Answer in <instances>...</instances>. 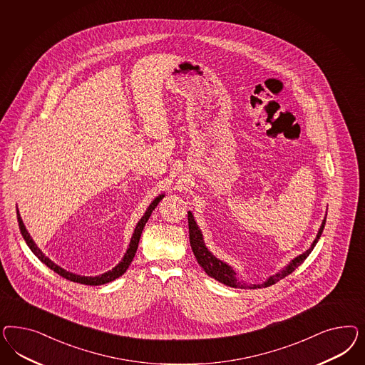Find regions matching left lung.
<instances>
[{
    "instance_id": "left-lung-1",
    "label": "left lung",
    "mask_w": 365,
    "mask_h": 365,
    "mask_svg": "<svg viewBox=\"0 0 365 365\" xmlns=\"http://www.w3.org/2000/svg\"><path fill=\"white\" fill-rule=\"evenodd\" d=\"M325 221H327V214H325V218H324V221L321 223L319 232H317L313 243L310 245L309 249L307 252H304L302 255H297L296 258H293L282 270H279L276 274L269 277L262 284H250V285H247L245 281H241L237 277V273H235V270L232 269V266L227 265L226 262H223L220 258H217L215 255L211 253L210 250L205 245L203 234L200 232V229H199L197 222L194 220V215L191 214V211H188L190 245H191L192 253L195 255L199 265L203 267L206 274L211 277V278H214V279H217V281H220L221 284H225L227 287H240V289H245V287H249V289L267 287L273 285V284H276L279 279L289 276L290 273H293L307 259V257L312 253V250L314 249L316 243L319 242V240H320L321 234H322V230H324V226H325Z\"/></svg>"
}]
</instances>
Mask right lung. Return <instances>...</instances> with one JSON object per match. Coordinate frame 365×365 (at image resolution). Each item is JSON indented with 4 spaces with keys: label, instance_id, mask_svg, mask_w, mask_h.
I'll list each match as a JSON object with an SVG mask.
<instances>
[{
    "label": "right lung",
    "instance_id": "add662e5",
    "mask_svg": "<svg viewBox=\"0 0 365 365\" xmlns=\"http://www.w3.org/2000/svg\"><path fill=\"white\" fill-rule=\"evenodd\" d=\"M163 197H165V194L158 195V197L150 203V206L147 207V210L144 212L143 217L140 218V221L138 222V225H136V227H135V230H133L130 245H128V249H127L125 255L123 257L122 261H120L118 265L115 266L112 270H108V272H106V273H103V274H100V276H78V274H75V273L66 272V269H63L61 266L56 265L55 262H53L52 259H49V258L38 249V246L34 243L32 237H31V234L28 232L25 225H24V222H22L21 215H20L19 209H17V221H19L20 232H21L25 242L29 246V249L34 252V255H36L43 264L48 266L51 270H53L58 276L64 277V278L69 279V281L78 282V284H84V285L96 287V285H104V284H107V282H110V281L119 278V277L125 273V270L128 269V266L131 265L133 257H135V253H136V250H138V245H139V240H140V235H142V232H143L144 226H145V223L148 221L151 212L155 210V207L158 206V203L163 199Z\"/></svg>",
    "mask_w": 365,
    "mask_h": 365
}]
</instances>
